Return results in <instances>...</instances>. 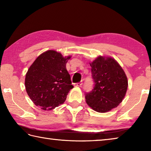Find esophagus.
Instances as JSON below:
<instances>
[{
	"instance_id": "34e87169",
	"label": "esophagus",
	"mask_w": 151,
	"mask_h": 151,
	"mask_svg": "<svg viewBox=\"0 0 151 151\" xmlns=\"http://www.w3.org/2000/svg\"><path fill=\"white\" fill-rule=\"evenodd\" d=\"M83 85V83H75L74 84V86H77V87H81Z\"/></svg>"
}]
</instances>
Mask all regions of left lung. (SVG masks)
<instances>
[{"label":"left lung","mask_w":151,"mask_h":151,"mask_svg":"<svg viewBox=\"0 0 151 151\" xmlns=\"http://www.w3.org/2000/svg\"><path fill=\"white\" fill-rule=\"evenodd\" d=\"M94 86L86 94V103L98 112L116 108L123 100L128 88L126 74L114 58L99 56L90 63Z\"/></svg>","instance_id":"obj_1"}]
</instances>
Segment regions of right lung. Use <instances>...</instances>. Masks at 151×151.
<instances>
[{
    "label": "right lung",
    "instance_id": "1",
    "mask_svg": "<svg viewBox=\"0 0 151 151\" xmlns=\"http://www.w3.org/2000/svg\"><path fill=\"white\" fill-rule=\"evenodd\" d=\"M71 56L64 57L54 50L42 53L33 62L25 77V88L36 106L50 111L64 103L73 88L66 68Z\"/></svg>",
    "mask_w": 151,
    "mask_h": 151
}]
</instances>
